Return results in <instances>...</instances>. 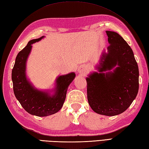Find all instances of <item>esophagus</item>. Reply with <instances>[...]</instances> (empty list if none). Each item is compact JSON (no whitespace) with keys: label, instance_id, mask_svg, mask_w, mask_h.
Returning <instances> with one entry per match:
<instances>
[{"label":"esophagus","instance_id":"obj_1","mask_svg":"<svg viewBox=\"0 0 149 149\" xmlns=\"http://www.w3.org/2000/svg\"><path fill=\"white\" fill-rule=\"evenodd\" d=\"M78 71L79 73H82V74H84L86 72V69L84 66H81L79 67L78 68Z\"/></svg>","mask_w":149,"mask_h":149}]
</instances>
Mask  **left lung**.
Returning a JSON list of instances; mask_svg holds the SVG:
<instances>
[{
  "label": "left lung",
  "instance_id": "left-lung-1",
  "mask_svg": "<svg viewBox=\"0 0 149 149\" xmlns=\"http://www.w3.org/2000/svg\"><path fill=\"white\" fill-rule=\"evenodd\" d=\"M110 44L100 58L98 72L86 77L89 106L107 116L125 111L135 99L139 88V70L131 48L118 33L106 31ZM117 66V67L116 66ZM115 66L113 72L104 73Z\"/></svg>",
  "mask_w": 149,
  "mask_h": 149
}]
</instances>
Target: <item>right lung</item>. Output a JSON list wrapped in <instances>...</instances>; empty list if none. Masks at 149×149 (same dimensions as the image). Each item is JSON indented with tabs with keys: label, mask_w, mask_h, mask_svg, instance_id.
I'll return each instance as SVG.
<instances>
[{
	"label": "right lung",
	"mask_w": 149,
	"mask_h": 149,
	"mask_svg": "<svg viewBox=\"0 0 149 149\" xmlns=\"http://www.w3.org/2000/svg\"><path fill=\"white\" fill-rule=\"evenodd\" d=\"M44 36L33 39L19 52L12 70L13 91L16 99L27 112L39 117L52 115L58 112L63 106L68 86L75 77L74 72L60 75L56 79L54 94L38 90L28 80L26 63L32 49V44L40 40Z\"/></svg>",
	"instance_id": "right-lung-1"
}]
</instances>
